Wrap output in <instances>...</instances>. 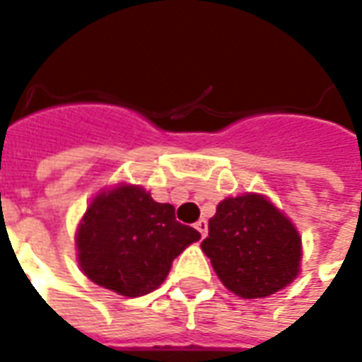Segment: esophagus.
Here are the masks:
<instances>
[{
    "label": "esophagus",
    "mask_w": 362,
    "mask_h": 362,
    "mask_svg": "<svg viewBox=\"0 0 362 362\" xmlns=\"http://www.w3.org/2000/svg\"><path fill=\"white\" fill-rule=\"evenodd\" d=\"M195 230L199 231L201 237L205 239V237H206V230H209V226H206V220H199V222L195 224Z\"/></svg>",
    "instance_id": "esophagus-1"
}]
</instances>
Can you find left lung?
Returning <instances> with one entry per match:
<instances>
[{
    "mask_svg": "<svg viewBox=\"0 0 362 362\" xmlns=\"http://www.w3.org/2000/svg\"><path fill=\"white\" fill-rule=\"evenodd\" d=\"M201 248L226 288L241 298H266L294 281L302 245L292 222L262 195L224 199L209 220Z\"/></svg>",
    "mask_w": 362,
    "mask_h": 362,
    "instance_id": "obj_1",
    "label": "left lung"
}]
</instances>
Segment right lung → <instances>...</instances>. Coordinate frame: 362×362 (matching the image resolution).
<instances>
[{"instance_id": "obj_1", "label": "right lung", "mask_w": 362, "mask_h": 362, "mask_svg": "<svg viewBox=\"0 0 362 362\" xmlns=\"http://www.w3.org/2000/svg\"><path fill=\"white\" fill-rule=\"evenodd\" d=\"M201 233L180 224L175 206L138 186L96 195L77 230V256L93 283L136 298L167 279L170 264Z\"/></svg>"}]
</instances>
